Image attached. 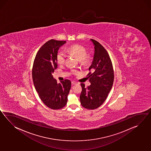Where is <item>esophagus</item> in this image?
<instances>
[{
  "label": "esophagus",
  "mask_w": 151,
  "mask_h": 151,
  "mask_svg": "<svg viewBox=\"0 0 151 151\" xmlns=\"http://www.w3.org/2000/svg\"><path fill=\"white\" fill-rule=\"evenodd\" d=\"M77 83L76 82H75V81H72L71 82V84L73 86V85H75V84H76Z\"/></svg>",
  "instance_id": "34e87169"
}]
</instances>
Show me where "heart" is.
<instances>
[{"mask_svg": "<svg viewBox=\"0 0 151 151\" xmlns=\"http://www.w3.org/2000/svg\"><path fill=\"white\" fill-rule=\"evenodd\" d=\"M70 54L73 55L74 56L80 60L82 65H87L91 60V56L86 53V50L83 47L78 44L71 45L67 49ZM66 55L63 51L60 50L58 52L56 56V60L58 64H63L65 60Z\"/></svg>", "mask_w": 151, "mask_h": 151, "instance_id": "b5f03b06", "label": "heart"}]
</instances>
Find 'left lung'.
Instances as JSON below:
<instances>
[{
  "mask_svg": "<svg viewBox=\"0 0 151 151\" xmlns=\"http://www.w3.org/2000/svg\"><path fill=\"white\" fill-rule=\"evenodd\" d=\"M94 46L93 60L89 70L93 74H88L91 84L87 88L81 83V104L88 109H95L106 100L114 82V71L111 58L107 51L100 43L91 39Z\"/></svg>",
  "mask_w": 151,
  "mask_h": 151,
  "instance_id": "8db88e82",
  "label": "left lung"
}]
</instances>
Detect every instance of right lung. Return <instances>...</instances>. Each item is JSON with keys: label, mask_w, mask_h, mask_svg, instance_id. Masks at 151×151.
Here are the masks:
<instances>
[{"label": "right lung", "mask_w": 151, "mask_h": 151, "mask_svg": "<svg viewBox=\"0 0 151 151\" xmlns=\"http://www.w3.org/2000/svg\"><path fill=\"white\" fill-rule=\"evenodd\" d=\"M65 43L66 41H47L40 47L34 60L32 72L34 86L41 100L52 109H59L66 105L70 90V81L57 83L52 76L57 68L58 51Z\"/></svg>", "instance_id": "add662e5"}]
</instances>
